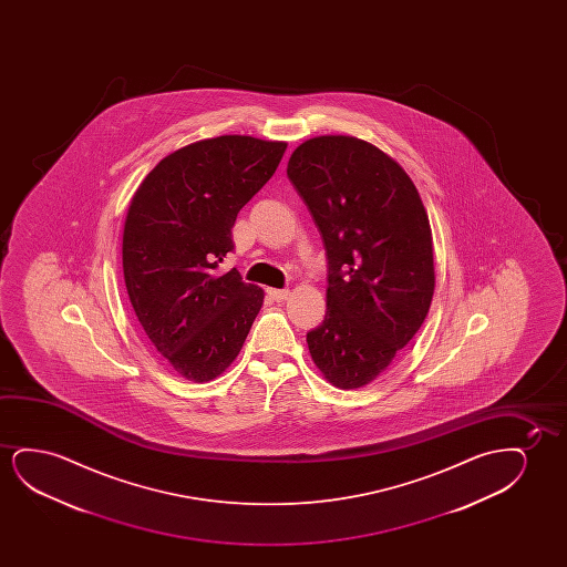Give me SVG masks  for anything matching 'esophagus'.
<instances>
[{
    "label": "esophagus",
    "mask_w": 567,
    "mask_h": 567,
    "mask_svg": "<svg viewBox=\"0 0 567 567\" xmlns=\"http://www.w3.org/2000/svg\"><path fill=\"white\" fill-rule=\"evenodd\" d=\"M267 295L271 296L275 302H285L288 296H290V290H288V288H280V290L279 288H269Z\"/></svg>",
    "instance_id": "1"
}]
</instances>
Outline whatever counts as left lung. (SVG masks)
Segmentation results:
<instances>
[{
  "label": "left lung",
  "mask_w": 567,
  "mask_h": 567,
  "mask_svg": "<svg viewBox=\"0 0 567 567\" xmlns=\"http://www.w3.org/2000/svg\"><path fill=\"white\" fill-rule=\"evenodd\" d=\"M287 176L318 226L327 256V311L306 334L321 373L362 388L426 319L434 249L426 209L399 164L349 135L302 143Z\"/></svg>",
  "instance_id": "1"
}]
</instances>
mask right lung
I'll return each mask as SVG.
<instances>
[{
    "mask_svg": "<svg viewBox=\"0 0 567 567\" xmlns=\"http://www.w3.org/2000/svg\"><path fill=\"white\" fill-rule=\"evenodd\" d=\"M282 141L220 135L163 158L127 210L122 244L130 302L143 331L189 381H210L238 357L264 290L218 264L234 249L241 207L269 182Z\"/></svg>",
    "mask_w": 567,
    "mask_h": 567,
    "instance_id": "1",
    "label": "right lung"
}]
</instances>
